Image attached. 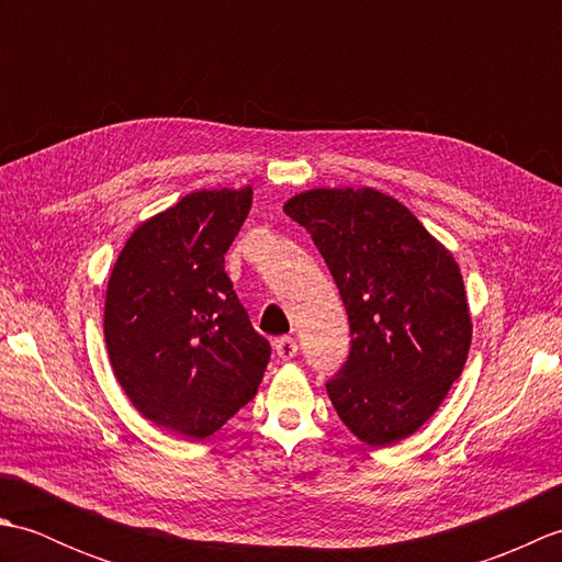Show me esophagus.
Returning <instances> with one entry per match:
<instances>
[{"instance_id":"esophagus-1","label":"esophagus","mask_w":562,"mask_h":562,"mask_svg":"<svg viewBox=\"0 0 562 562\" xmlns=\"http://www.w3.org/2000/svg\"><path fill=\"white\" fill-rule=\"evenodd\" d=\"M296 350H300V345H296L294 338H278V340H274V352H278L280 360H292Z\"/></svg>"}]
</instances>
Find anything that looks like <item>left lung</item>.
<instances>
[{
  "instance_id": "obj_1",
  "label": "left lung",
  "mask_w": 562,
  "mask_h": 562,
  "mask_svg": "<svg viewBox=\"0 0 562 562\" xmlns=\"http://www.w3.org/2000/svg\"><path fill=\"white\" fill-rule=\"evenodd\" d=\"M312 234L350 321V355L326 391L350 432L389 447L447 398L471 348L457 260L396 198L314 188L284 202Z\"/></svg>"
}]
</instances>
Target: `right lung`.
I'll list each match as a JSON object with an SVG mask.
<instances>
[{"label": "right lung", "mask_w": 562, "mask_h": 562, "mask_svg": "<svg viewBox=\"0 0 562 562\" xmlns=\"http://www.w3.org/2000/svg\"><path fill=\"white\" fill-rule=\"evenodd\" d=\"M254 190H198L142 222L117 256L103 333L135 408L169 432L205 439L256 396L270 342L250 326L224 254Z\"/></svg>", "instance_id": "right-lung-1"}]
</instances>
